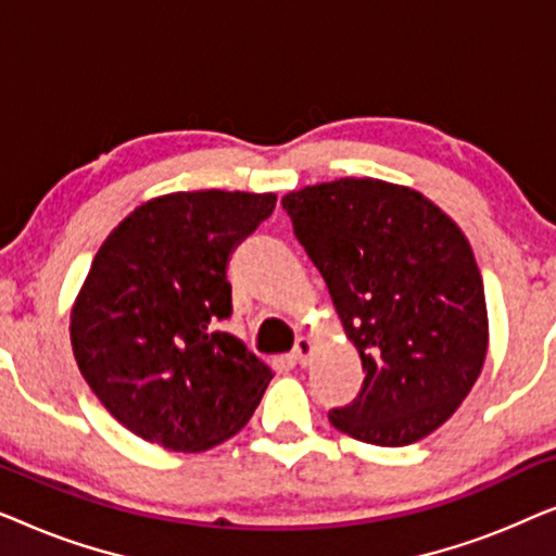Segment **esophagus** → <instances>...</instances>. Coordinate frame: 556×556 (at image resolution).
Wrapping results in <instances>:
<instances>
[{"instance_id": "34e87169", "label": "esophagus", "mask_w": 556, "mask_h": 556, "mask_svg": "<svg viewBox=\"0 0 556 556\" xmlns=\"http://www.w3.org/2000/svg\"><path fill=\"white\" fill-rule=\"evenodd\" d=\"M311 352H314V341L306 339V337H301L299 341H295V346H293V362L295 364H306Z\"/></svg>"}]
</instances>
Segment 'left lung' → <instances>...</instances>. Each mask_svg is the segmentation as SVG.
Segmentation results:
<instances>
[{
  "label": "left lung",
  "mask_w": 556,
  "mask_h": 556,
  "mask_svg": "<svg viewBox=\"0 0 556 556\" xmlns=\"http://www.w3.org/2000/svg\"><path fill=\"white\" fill-rule=\"evenodd\" d=\"M283 210L362 359V390L329 409L331 425L382 447L430 435L466 400L489 349L466 235L428 197L369 177L299 189Z\"/></svg>",
  "instance_id": "obj_1"
}]
</instances>
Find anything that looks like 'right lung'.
I'll list each match as a JSON object with an SVG mask.
<instances>
[{
    "label": "right lung",
    "mask_w": 556,
    "mask_h": 556,
    "mask_svg": "<svg viewBox=\"0 0 556 556\" xmlns=\"http://www.w3.org/2000/svg\"><path fill=\"white\" fill-rule=\"evenodd\" d=\"M276 194L174 192L136 207L93 257L71 314L80 375L149 443L200 453L245 428L273 371L238 337L227 263Z\"/></svg>",
    "instance_id": "right-lung-1"
}]
</instances>
